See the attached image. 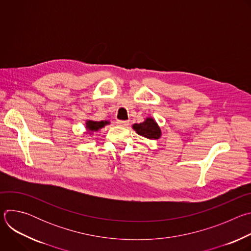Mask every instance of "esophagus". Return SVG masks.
Returning a JSON list of instances; mask_svg holds the SVG:
<instances>
[{
	"instance_id": "esophagus-1",
	"label": "esophagus",
	"mask_w": 251,
	"mask_h": 251,
	"mask_svg": "<svg viewBox=\"0 0 251 251\" xmlns=\"http://www.w3.org/2000/svg\"><path fill=\"white\" fill-rule=\"evenodd\" d=\"M117 125H118V126H121V127H127V126H129V121H128V120H125V121L118 120V121H117Z\"/></svg>"
}]
</instances>
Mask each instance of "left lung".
<instances>
[{
	"label": "left lung",
	"instance_id": "1",
	"mask_svg": "<svg viewBox=\"0 0 251 251\" xmlns=\"http://www.w3.org/2000/svg\"><path fill=\"white\" fill-rule=\"evenodd\" d=\"M132 128L136 131V133L140 136H143L148 139L157 140L162 136V131L156 120L148 116L142 123H135L132 125Z\"/></svg>",
	"mask_w": 251,
	"mask_h": 251
}]
</instances>
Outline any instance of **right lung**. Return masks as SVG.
Returning a JSON list of instances; mask_svg holds the SVG:
<instances>
[{"mask_svg": "<svg viewBox=\"0 0 251 251\" xmlns=\"http://www.w3.org/2000/svg\"><path fill=\"white\" fill-rule=\"evenodd\" d=\"M110 122L108 120H102V121H94V120H86L85 122V128H86V133L89 134L90 136L105 127L106 125H109Z\"/></svg>", "mask_w": 251, "mask_h": 251, "instance_id": "right-lung-1", "label": "right lung"}]
</instances>
